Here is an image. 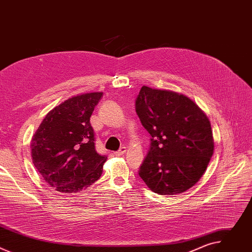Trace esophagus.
Listing matches in <instances>:
<instances>
[{
    "instance_id": "34e87169",
    "label": "esophagus",
    "mask_w": 252,
    "mask_h": 252,
    "mask_svg": "<svg viewBox=\"0 0 252 252\" xmlns=\"http://www.w3.org/2000/svg\"><path fill=\"white\" fill-rule=\"evenodd\" d=\"M126 152V148H121L118 152H115V156L117 157H121V156H124Z\"/></svg>"
}]
</instances>
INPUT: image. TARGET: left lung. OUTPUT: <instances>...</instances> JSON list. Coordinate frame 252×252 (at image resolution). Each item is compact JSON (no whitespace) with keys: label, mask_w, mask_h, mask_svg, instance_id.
I'll return each instance as SVG.
<instances>
[{"label":"left lung","mask_w":252,"mask_h":252,"mask_svg":"<svg viewBox=\"0 0 252 252\" xmlns=\"http://www.w3.org/2000/svg\"><path fill=\"white\" fill-rule=\"evenodd\" d=\"M135 112L151 134L150 151L138 174L156 193L174 195L192 188L213 155L211 126L185 94L143 86Z\"/></svg>","instance_id":"obj_1"}]
</instances>
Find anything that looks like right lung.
<instances>
[{"label": "right lung", "instance_id": "add662e5", "mask_svg": "<svg viewBox=\"0 0 252 252\" xmlns=\"http://www.w3.org/2000/svg\"><path fill=\"white\" fill-rule=\"evenodd\" d=\"M101 95L97 92L67 98L49 112L32 138V163L57 191L80 192L102 173L107 158L96 153L90 123Z\"/></svg>", "mask_w": 252, "mask_h": 252}]
</instances>
